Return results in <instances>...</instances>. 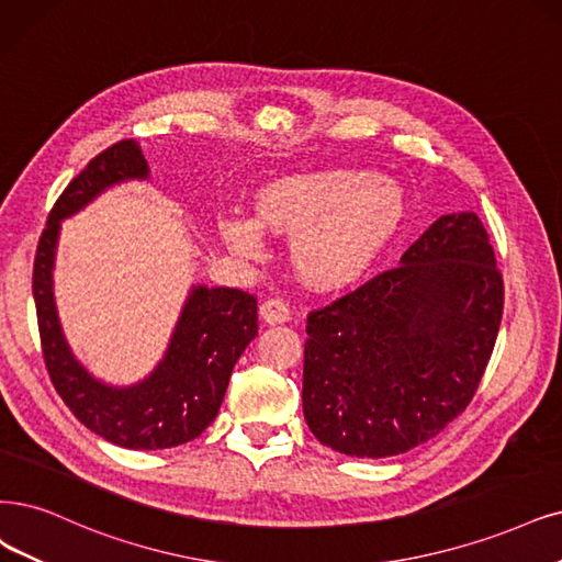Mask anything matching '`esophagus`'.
Returning a JSON list of instances; mask_svg holds the SVG:
<instances>
[{
	"label": "esophagus",
	"instance_id": "1",
	"mask_svg": "<svg viewBox=\"0 0 562 562\" xmlns=\"http://www.w3.org/2000/svg\"><path fill=\"white\" fill-rule=\"evenodd\" d=\"M259 317H261L266 324L276 326V324H284V322L292 319V310H289V305H286L282 299H270V301L261 303Z\"/></svg>",
	"mask_w": 562,
	"mask_h": 562
}]
</instances>
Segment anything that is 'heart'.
I'll use <instances>...</instances> for the list:
<instances>
[{"label":"heart","instance_id":"obj_1","mask_svg":"<svg viewBox=\"0 0 562 562\" xmlns=\"http://www.w3.org/2000/svg\"><path fill=\"white\" fill-rule=\"evenodd\" d=\"M405 215L401 184L359 169H326L268 182L257 192L255 220L226 217L220 234L247 259L263 255V232L294 236L292 259L317 289L359 280L398 232Z\"/></svg>","mask_w":562,"mask_h":562}]
</instances>
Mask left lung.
<instances>
[{"instance_id":"1","label":"left lung","mask_w":562,"mask_h":562,"mask_svg":"<svg viewBox=\"0 0 562 562\" xmlns=\"http://www.w3.org/2000/svg\"><path fill=\"white\" fill-rule=\"evenodd\" d=\"M503 294L484 224L451 213L396 268L310 313L303 414L315 438L357 459L435 438L480 386Z\"/></svg>"}]
</instances>
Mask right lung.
Returning a JSON list of instances; mask_svg holds the SVG:
<instances>
[{"label":"right lung","mask_w":562,"mask_h":562,"mask_svg":"<svg viewBox=\"0 0 562 562\" xmlns=\"http://www.w3.org/2000/svg\"><path fill=\"white\" fill-rule=\"evenodd\" d=\"M148 178V161L132 138L97 155L53 205L32 276L41 347L61 401L99 438L140 451L169 449L199 438L217 417L232 370L257 336L255 296L232 286L192 284L164 357L150 375L117 386L94 378L76 359L59 324L53 289L61 222L111 187Z\"/></svg>","instance_id":"add662e5"}]
</instances>
